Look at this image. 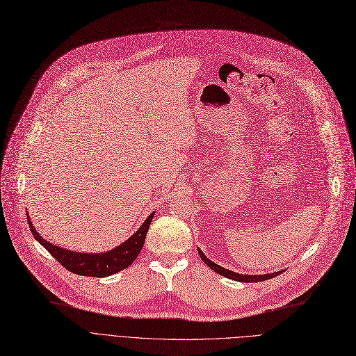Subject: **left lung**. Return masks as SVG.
<instances>
[{
	"label": "left lung",
	"instance_id": "obj_1",
	"mask_svg": "<svg viewBox=\"0 0 356 356\" xmlns=\"http://www.w3.org/2000/svg\"><path fill=\"white\" fill-rule=\"evenodd\" d=\"M198 252H200L201 259H202L211 269H213L215 272H218V273H220V275H222V277H227V278H229V280L239 281V282H261V281H266V280H270V278H275V277L280 275V273L284 272V270H280V272H272V273H264V275H242V273L232 272V270H229V269H225V268H222V266H220V265H216L215 262L209 261V259L204 255V252H201V250H198Z\"/></svg>",
	"mask_w": 356,
	"mask_h": 356
}]
</instances>
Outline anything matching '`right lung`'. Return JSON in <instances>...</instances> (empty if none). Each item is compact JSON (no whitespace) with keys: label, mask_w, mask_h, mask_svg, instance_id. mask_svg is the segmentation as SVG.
<instances>
[{"label":"right lung","mask_w":356,"mask_h":356,"mask_svg":"<svg viewBox=\"0 0 356 356\" xmlns=\"http://www.w3.org/2000/svg\"><path fill=\"white\" fill-rule=\"evenodd\" d=\"M29 225L34 235V238L42 245V247L56 258L64 268H67L70 272L76 273V275H86V277H94V278H102L109 277L113 273H117L125 268H128L135 258L141 252L147 232L149 229L151 221L154 218V212L147 218L145 222L141 225V228L136 231L131 238H128L125 242L118 245L117 248L101 252V254H84V252H75L65 248H60L57 245L49 243L45 241L34 228L30 216Z\"/></svg>","instance_id":"right-lung-1"}]
</instances>
